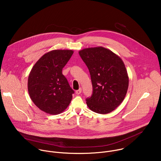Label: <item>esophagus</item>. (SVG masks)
I'll return each instance as SVG.
<instances>
[{"instance_id": "esophagus-1", "label": "esophagus", "mask_w": 161, "mask_h": 161, "mask_svg": "<svg viewBox=\"0 0 161 161\" xmlns=\"http://www.w3.org/2000/svg\"><path fill=\"white\" fill-rule=\"evenodd\" d=\"M81 92V88H80V89H78V90H77L76 91V94L77 95L80 94Z\"/></svg>"}]
</instances>
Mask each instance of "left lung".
Wrapping results in <instances>:
<instances>
[{
    "mask_svg": "<svg viewBox=\"0 0 161 161\" xmlns=\"http://www.w3.org/2000/svg\"><path fill=\"white\" fill-rule=\"evenodd\" d=\"M79 54L87 66L93 87L86 99L92 111L106 114L115 109L124 101L129 86V77L122 60L102 47L88 48Z\"/></svg>",
    "mask_w": 161,
    "mask_h": 161,
    "instance_id": "1",
    "label": "left lung"
}]
</instances>
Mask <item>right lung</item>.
<instances>
[{"instance_id": "right-lung-1", "label": "right lung", "mask_w": 161, "mask_h": 161, "mask_svg": "<svg viewBox=\"0 0 161 161\" xmlns=\"http://www.w3.org/2000/svg\"><path fill=\"white\" fill-rule=\"evenodd\" d=\"M73 52L71 50H55L45 53L29 74L31 99L38 108L48 114L61 113L72 100L75 92L62 71Z\"/></svg>"}]
</instances>
